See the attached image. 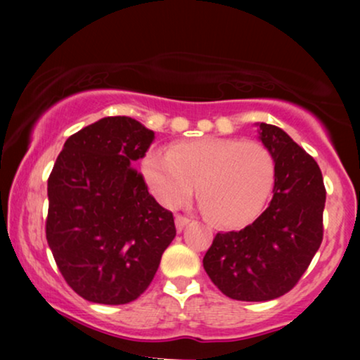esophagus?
<instances>
[{
  "instance_id": "34e87169",
  "label": "esophagus",
  "mask_w": 360,
  "mask_h": 360,
  "mask_svg": "<svg viewBox=\"0 0 360 360\" xmlns=\"http://www.w3.org/2000/svg\"><path fill=\"white\" fill-rule=\"evenodd\" d=\"M188 223H190V219L185 218V216H180V214L175 216V228H176V231H179V233H181V231H184V228Z\"/></svg>"
}]
</instances>
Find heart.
<instances>
[{
    "instance_id": "heart-1",
    "label": "heart",
    "mask_w": 360,
    "mask_h": 360,
    "mask_svg": "<svg viewBox=\"0 0 360 360\" xmlns=\"http://www.w3.org/2000/svg\"><path fill=\"white\" fill-rule=\"evenodd\" d=\"M142 175L152 195L167 208L186 203L196 184V195L211 221L240 228L262 211L275 167L260 142L201 137L179 142L169 152H150L142 160Z\"/></svg>"
}]
</instances>
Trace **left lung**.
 Returning a JSON list of instances; mask_svg holds the SVG:
<instances>
[{
	"instance_id": "8db88e82",
	"label": "left lung",
	"mask_w": 360,
	"mask_h": 360,
	"mask_svg": "<svg viewBox=\"0 0 360 360\" xmlns=\"http://www.w3.org/2000/svg\"><path fill=\"white\" fill-rule=\"evenodd\" d=\"M275 164L269 208L240 231L218 233L203 267L226 297L269 302L290 292L323 240L326 203L321 170L283 129L259 122Z\"/></svg>"
}]
</instances>
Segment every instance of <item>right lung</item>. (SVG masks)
I'll list each match as a JSON object with an SVG mask.
<instances>
[{
	"instance_id": "right-lung-1",
	"label": "right lung",
	"mask_w": 360,
	"mask_h": 360,
	"mask_svg": "<svg viewBox=\"0 0 360 360\" xmlns=\"http://www.w3.org/2000/svg\"><path fill=\"white\" fill-rule=\"evenodd\" d=\"M152 141L154 131L132 117H103L68 137L49 176V248L88 302L141 297L176 234L174 216L131 167Z\"/></svg>"
}]
</instances>
